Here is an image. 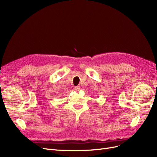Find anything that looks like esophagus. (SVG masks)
<instances>
[{
    "mask_svg": "<svg viewBox=\"0 0 157 157\" xmlns=\"http://www.w3.org/2000/svg\"><path fill=\"white\" fill-rule=\"evenodd\" d=\"M74 90H75L76 92H78V91H80V86H75V88H74Z\"/></svg>",
    "mask_w": 157,
    "mask_h": 157,
    "instance_id": "34e87169",
    "label": "esophagus"
}]
</instances>
